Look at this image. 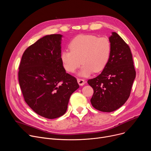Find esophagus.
<instances>
[{"mask_svg":"<svg viewBox=\"0 0 151 151\" xmlns=\"http://www.w3.org/2000/svg\"><path fill=\"white\" fill-rule=\"evenodd\" d=\"M77 81H78V83L79 84V85H80V86H83L86 83L84 80H83V79H80V78H78Z\"/></svg>","mask_w":151,"mask_h":151,"instance_id":"34e87169","label":"esophagus"}]
</instances>
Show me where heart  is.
Wrapping results in <instances>:
<instances>
[{
	"label": "heart",
	"mask_w": 151,
	"mask_h": 151,
	"mask_svg": "<svg viewBox=\"0 0 151 151\" xmlns=\"http://www.w3.org/2000/svg\"><path fill=\"white\" fill-rule=\"evenodd\" d=\"M68 47L70 51H63L60 54L62 65L68 72L74 73L82 62L83 65L78 73L82 77L89 76L93 71L99 73L104 70L112 52L108 38L94 35H79L71 40Z\"/></svg>",
	"instance_id": "heart-1"
}]
</instances>
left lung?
Wrapping results in <instances>:
<instances>
[{
  "mask_svg": "<svg viewBox=\"0 0 151 151\" xmlns=\"http://www.w3.org/2000/svg\"><path fill=\"white\" fill-rule=\"evenodd\" d=\"M109 40L112 52L108 63L99 76L88 81L93 89L91 104L103 112L114 111L125 104L136 77L129 45L114 32Z\"/></svg>",
  "mask_w": 151,
  "mask_h": 151,
  "instance_id": "1",
  "label": "left lung"
}]
</instances>
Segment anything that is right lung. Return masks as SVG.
I'll list each match as a JSON object with an SVG mask.
<instances>
[{"instance_id":"add662e5","label":"right lung","mask_w":151,"mask_h":151,"mask_svg":"<svg viewBox=\"0 0 151 151\" xmlns=\"http://www.w3.org/2000/svg\"><path fill=\"white\" fill-rule=\"evenodd\" d=\"M62 37L52 34L40 38L23 53L19 67V83L25 101L34 112L47 119L64 114L71 95L80 87L62 65Z\"/></svg>"}]
</instances>
